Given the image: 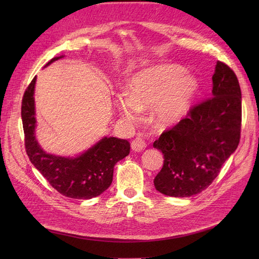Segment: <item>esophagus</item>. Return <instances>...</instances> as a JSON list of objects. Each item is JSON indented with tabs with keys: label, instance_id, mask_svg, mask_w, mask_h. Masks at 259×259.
<instances>
[{
	"label": "esophagus",
	"instance_id": "34e87169",
	"mask_svg": "<svg viewBox=\"0 0 259 259\" xmlns=\"http://www.w3.org/2000/svg\"><path fill=\"white\" fill-rule=\"evenodd\" d=\"M131 147L134 151H137V152H140L143 151L144 149L147 147L145 140L142 138V137H136L133 139V142L131 144Z\"/></svg>",
	"mask_w": 259,
	"mask_h": 259
}]
</instances>
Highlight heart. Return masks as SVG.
<instances>
[{
  "mask_svg": "<svg viewBox=\"0 0 259 259\" xmlns=\"http://www.w3.org/2000/svg\"><path fill=\"white\" fill-rule=\"evenodd\" d=\"M175 65H160L133 75L130 92L117 97V108L128 121H137L142 110L152 109L160 126L178 122L189 109L198 89L195 77Z\"/></svg>",
  "mask_w": 259,
  "mask_h": 259,
  "instance_id": "1",
  "label": "heart"
}]
</instances>
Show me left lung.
I'll list each match as a JSON object with an SVG mask.
<instances>
[{
    "label": "left lung",
    "mask_w": 259,
    "mask_h": 259,
    "mask_svg": "<svg viewBox=\"0 0 259 259\" xmlns=\"http://www.w3.org/2000/svg\"><path fill=\"white\" fill-rule=\"evenodd\" d=\"M211 96L192 106L187 116L164 131L153 143L164 155L155 176V189L169 197L186 198L207 188L241 137L242 98L238 77L217 61Z\"/></svg>",
    "instance_id": "1"
}]
</instances>
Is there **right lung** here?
Masks as SVG:
<instances>
[{
    "mask_svg": "<svg viewBox=\"0 0 259 259\" xmlns=\"http://www.w3.org/2000/svg\"><path fill=\"white\" fill-rule=\"evenodd\" d=\"M59 58H53L48 65ZM34 84L35 76L28 85L21 101L25 148L31 163L54 189L65 197L71 199L97 197L110 187L115 163L128 155L130 143L125 139L105 137L74 159L45 153L34 136Z\"/></svg>",
    "mask_w": 259,
    "mask_h": 259,
    "instance_id": "1",
    "label": "right lung"
}]
</instances>
